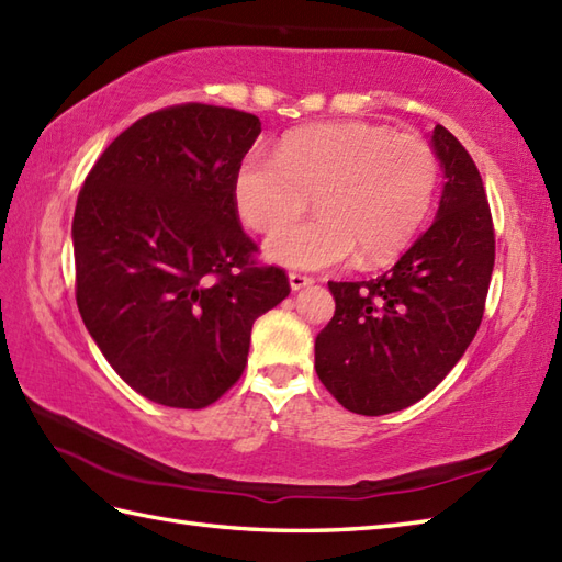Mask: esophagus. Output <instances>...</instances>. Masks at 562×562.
<instances>
[{"mask_svg":"<svg viewBox=\"0 0 562 562\" xmlns=\"http://www.w3.org/2000/svg\"><path fill=\"white\" fill-rule=\"evenodd\" d=\"M290 284H292V290L296 292V290H304V286L313 284V278L302 276V272H290Z\"/></svg>","mask_w":562,"mask_h":562,"instance_id":"1","label":"esophagus"}]
</instances>
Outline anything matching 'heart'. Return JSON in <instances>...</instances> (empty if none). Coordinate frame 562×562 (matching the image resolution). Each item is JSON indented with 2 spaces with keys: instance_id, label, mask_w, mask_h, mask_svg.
Wrapping results in <instances>:
<instances>
[{
  "instance_id": "heart-1",
  "label": "heart",
  "mask_w": 562,
  "mask_h": 562,
  "mask_svg": "<svg viewBox=\"0 0 562 562\" xmlns=\"http://www.w3.org/2000/svg\"><path fill=\"white\" fill-rule=\"evenodd\" d=\"M438 177V155L419 136L361 122L316 124L282 136L276 155H244L232 195L251 229L278 232L266 244L276 263L323 270L357 251L361 266H378L407 249L422 229ZM311 194L322 215L285 231L307 210Z\"/></svg>"
}]
</instances>
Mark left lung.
<instances>
[{
    "label": "left lung",
    "mask_w": 562,
    "mask_h": 562,
    "mask_svg": "<svg viewBox=\"0 0 562 562\" xmlns=\"http://www.w3.org/2000/svg\"><path fill=\"white\" fill-rule=\"evenodd\" d=\"M430 143L448 179L434 225L381 278L328 282L335 316L316 337V373L355 414L381 416L426 397L484 318L495 260L484 181L446 126Z\"/></svg>",
    "instance_id": "obj_1"
}]
</instances>
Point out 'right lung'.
<instances>
[{
  "instance_id": "obj_1",
  "label": "right lung",
  "mask_w": 562,
  "mask_h": 562,
  "mask_svg": "<svg viewBox=\"0 0 562 562\" xmlns=\"http://www.w3.org/2000/svg\"><path fill=\"white\" fill-rule=\"evenodd\" d=\"M251 112L184 102L102 150L74 213L76 304L110 367L165 407L203 409L239 381L258 316L290 294L241 229L232 181Z\"/></svg>"
}]
</instances>
